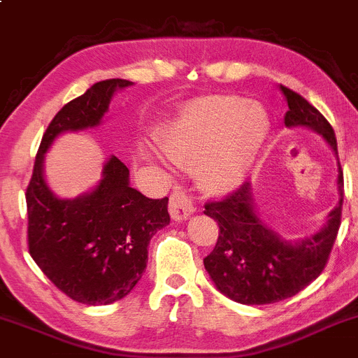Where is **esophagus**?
<instances>
[{
  "label": "esophagus",
  "instance_id": "1",
  "mask_svg": "<svg viewBox=\"0 0 358 358\" xmlns=\"http://www.w3.org/2000/svg\"><path fill=\"white\" fill-rule=\"evenodd\" d=\"M194 205L191 198L182 191H174L169 201V212L174 220H186L194 213Z\"/></svg>",
  "mask_w": 358,
  "mask_h": 358
}]
</instances>
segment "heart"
<instances>
[{"mask_svg":"<svg viewBox=\"0 0 358 358\" xmlns=\"http://www.w3.org/2000/svg\"><path fill=\"white\" fill-rule=\"evenodd\" d=\"M265 138L264 110L222 94L187 101L157 134L162 155L176 167L193 169L198 186L212 196L233 193L245 182Z\"/></svg>","mask_w":358,"mask_h":358,"instance_id":"obj_1","label":"heart"}]
</instances>
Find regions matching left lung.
<instances>
[{
  "mask_svg": "<svg viewBox=\"0 0 358 358\" xmlns=\"http://www.w3.org/2000/svg\"><path fill=\"white\" fill-rule=\"evenodd\" d=\"M285 96L288 129L305 127L319 134L338 157L336 136L322 113L294 91L279 86ZM338 200L326 222L314 234L286 239L262 220L246 182L224 198L205 205V215L217 220L219 238L205 257V271L215 288L243 305H265L286 300L307 288L326 267L336 241L343 205V172L338 162Z\"/></svg>",
  "mask_w": 358,
  "mask_h": 358,
  "instance_id": "obj_1",
  "label": "left lung"
}]
</instances>
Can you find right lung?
Masks as SVG:
<instances>
[{"label": "right lung", "instance_id": "obj_1", "mask_svg": "<svg viewBox=\"0 0 358 358\" xmlns=\"http://www.w3.org/2000/svg\"><path fill=\"white\" fill-rule=\"evenodd\" d=\"M132 84L101 80L55 115L25 193L29 253L58 289L84 305L122 300L141 281L150 239L171 222L169 198L152 200L131 187L129 169L113 155L103 164L96 186L60 198L44 178V157L64 132L98 127L113 94Z\"/></svg>", "mask_w": 358, "mask_h": 358}]
</instances>
